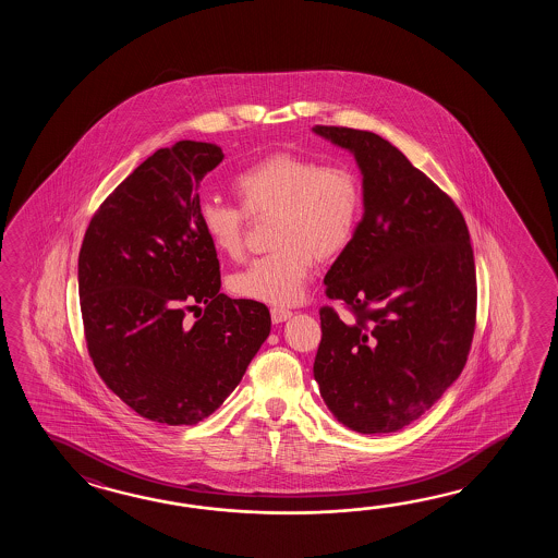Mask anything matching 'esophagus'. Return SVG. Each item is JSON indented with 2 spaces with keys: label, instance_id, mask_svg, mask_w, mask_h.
<instances>
[{
  "label": "esophagus",
  "instance_id": "34e87169",
  "mask_svg": "<svg viewBox=\"0 0 558 558\" xmlns=\"http://www.w3.org/2000/svg\"><path fill=\"white\" fill-rule=\"evenodd\" d=\"M291 311L289 308L283 307H274L271 308V320H274L275 325H279V323H284L287 319H291Z\"/></svg>",
  "mask_w": 558,
  "mask_h": 558
}]
</instances>
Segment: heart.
I'll use <instances>...</instances> for the list:
<instances>
[{"mask_svg": "<svg viewBox=\"0 0 558 558\" xmlns=\"http://www.w3.org/2000/svg\"><path fill=\"white\" fill-rule=\"evenodd\" d=\"M239 207L205 199L197 209L205 238L226 257H239L247 218L275 217L271 251L233 275L229 289L247 301L289 307L305 295L319 259L341 255L355 238L363 215V187L355 171L320 166L296 154H274L233 179Z\"/></svg>", "mask_w": 558, "mask_h": 558, "instance_id": "heart-1", "label": "heart"}]
</instances>
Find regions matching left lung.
Segmentation results:
<instances>
[{"label": "left lung", "instance_id": "8db88e82", "mask_svg": "<svg viewBox=\"0 0 558 558\" xmlns=\"http://www.w3.org/2000/svg\"><path fill=\"white\" fill-rule=\"evenodd\" d=\"M355 157L363 219L325 275L327 296L355 311L320 315L313 375L344 427L395 433L459 379L476 313L473 247L463 214L395 145L371 131L315 125Z\"/></svg>", "mask_w": 558, "mask_h": 558}]
</instances>
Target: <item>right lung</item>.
<instances>
[{
    "instance_id": "add662e5",
    "label": "right lung",
    "mask_w": 558,
    "mask_h": 558,
    "mask_svg": "<svg viewBox=\"0 0 558 558\" xmlns=\"http://www.w3.org/2000/svg\"><path fill=\"white\" fill-rule=\"evenodd\" d=\"M223 157L190 140L157 149L92 217L77 262L99 377L137 415L171 427L217 411L271 331L263 303L219 293L217 251L199 226L202 179Z\"/></svg>"
}]
</instances>
